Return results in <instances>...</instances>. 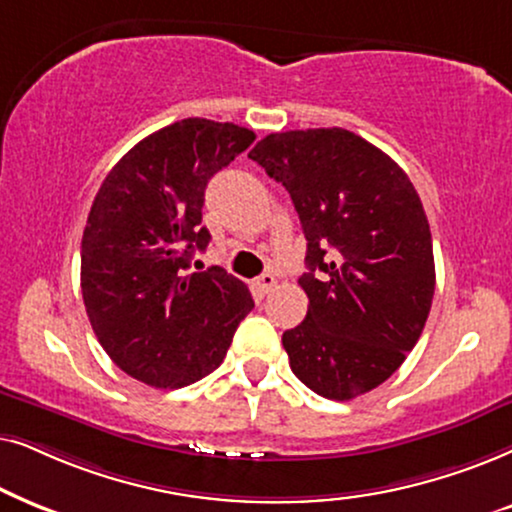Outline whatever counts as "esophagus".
Returning a JSON list of instances; mask_svg holds the SVG:
<instances>
[{
  "instance_id": "1",
  "label": "esophagus",
  "mask_w": 512,
  "mask_h": 512,
  "mask_svg": "<svg viewBox=\"0 0 512 512\" xmlns=\"http://www.w3.org/2000/svg\"><path fill=\"white\" fill-rule=\"evenodd\" d=\"M276 288V276L271 274V271H267V274H262L260 278H257L255 281V292L260 297H264V295H269L271 290Z\"/></svg>"
}]
</instances>
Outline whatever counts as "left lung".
<instances>
[{"mask_svg": "<svg viewBox=\"0 0 512 512\" xmlns=\"http://www.w3.org/2000/svg\"><path fill=\"white\" fill-rule=\"evenodd\" d=\"M248 156L288 189L306 236L309 311L283 332L292 372L330 400L372 391L403 365L431 311L433 241L417 189L346 128L271 133Z\"/></svg>", "mask_w": 512, "mask_h": 512, "instance_id": "8db88e82", "label": "left lung"}]
</instances>
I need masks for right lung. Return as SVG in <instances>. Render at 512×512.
Listing matches in <instances>:
<instances>
[{"mask_svg":"<svg viewBox=\"0 0 512 512\" xmlns=\"http://www.w3.org/2000/svg\"><path fill=\"white\" fill-rule=\"evenodd\" d=\"M255 140L236 124L182 119L109 170L81 238V295L95 337L126 374L182 388L220 367L252 306L222 267L189 274L208 180Z\"/></svg>","mask_w":512,"mask_h":512,"instance_id":"right-lung-1","label":"right lung"}]
</instances>
